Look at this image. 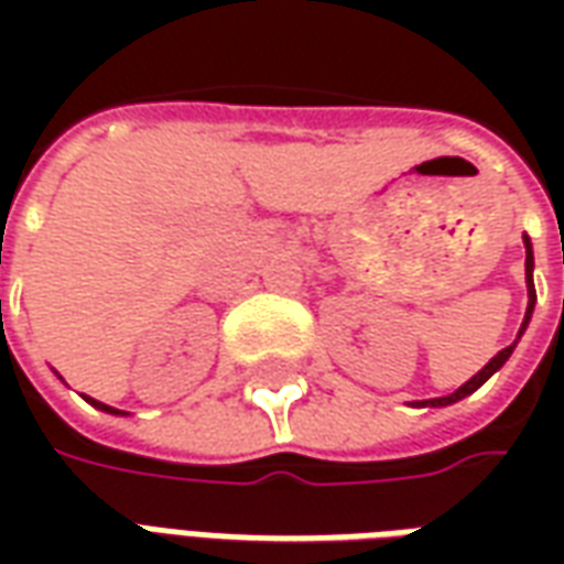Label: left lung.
<instances>
[{
	"label": "left lung",
	"instance_id": "1",
	"mask_svg": "<svg viewBox=\"0 0 564 564\" xmlns=\"http://www.w3.org/2000/svg\"><path fill=\"white\" fill-rule=\"evenodd\" d=\"M522 241H525V283H529V307H525V319H522L520 335L525 332V326H529V319H532V311H534V281H532L534 253H532V241H529V235H522ZM520 335H517V341H520ZM517 341L510 344V347H505V350H498V354L492 356V359H489V362H486V366L480 368L471 380H468V383H462L456 392H449V395H444V399H429V402H416V404H420V408H447V404L459 402V399H465V395H471L474 390H480L486 380L492 378L498 368L508 362L510 354H513V347H517Z\"/></svg>",
	"mask_w": 564,
	"mask_h": 564
}]
</instances>
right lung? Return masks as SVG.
Wrapping results in <instances>:
<instances>
[{
    "label": "right lung",
    "instance_id": "add662e5",
    "mask_svg": "<svg viewBox=\"0 0 564 564\" xmlns=\"http://www.w3.org/2000/svg\"><path fill=\"white\" fill-rule=\"evenodd\" d=\"M87 402H90L93 408H99V411H105V414H123V411H117V408H111V404L96 402V399H87Z\"/></svg>",
    "mask_w": 564,
    "mask_h": 564
}]
</instances>
